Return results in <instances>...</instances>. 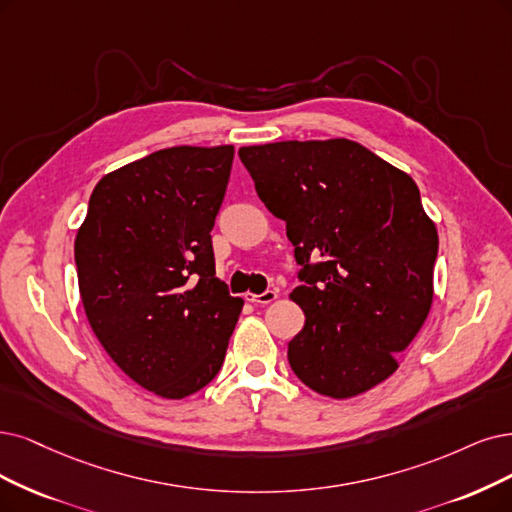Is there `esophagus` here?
Returning a JSON list of instances; mask_svg holds the SVG:
<instances>
[{
  "mask_svg": "<svg viewBox=\"0 0 512 512\" xmlns=\"http://www.w3.org/2000/svg\"><path fill=\"white\" fill-rule=\"evenodd\" d=\"M276 297H278L276 291H263V293H259V295H255V293H246V295H244L246 301H251V304H259V306L272 304V301H274Z\"/></svg>",
  "mask_w": 512,
  "mask_h": 512,
  "instance_id": "1",
  "label": "esophagus"
}]
</instances>
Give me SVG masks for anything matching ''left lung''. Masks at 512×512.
<instances>
[{
  "mask_svg": "<svg viewBox=\"0 0 512 512\" xmlns=\"http://www.w3.org/2000/svg\"><path fill=\"white\" fill-rule=\"evenodd\" d=\"M238 156L287 223L301 266L291 299L306 325L289 342L293 373L331 399L382 384L432 306L439 234L418 185L348 139L251 145Z\"/></svg>",
  "mask_w": 512,
  "mask_h": 512,
  "instance_id": "8db88e82",
  "label": "left lung"
}]
</instances>
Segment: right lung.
Segmentation results:
<instances>
[{"instance_id":"add662e5","label":"right lung","mask_w":512,"mask_h":512,"mask_svg":"<svg viewBox=\"0 0 512 512\" xmlns=\"http://www.w3.org/2000/svg\"><path fill=\"white\" fill-rule=\"evenodd\" d=\"M234 145H179L105 175L75 236L88 323L132 382L185 399L219 373L244 301L215 276L211 230Z\"/></svg>"}]
</instances>
